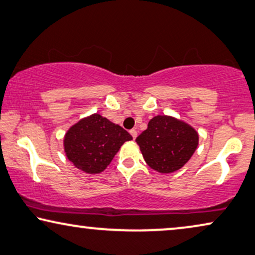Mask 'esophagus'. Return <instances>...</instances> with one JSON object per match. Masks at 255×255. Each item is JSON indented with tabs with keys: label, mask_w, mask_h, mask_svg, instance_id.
Wrapping results in <instances>:
<instances>
[{
	"label": "esophagus",
	"mask_w": 255,
	"mask_h": 255,
	"mask_svg": "<svg viewBox=\"0 0 255 255\" xmlns=\"http://www.w3.org/2000/svg\"><path fill=\"white\" fill-rule=\"evenodd\" d=\"M130 134L132 135V138H133V139L136 138V131L135 130H131L130 131Z\"/></svg>",
	"instance_id": "34e87169"
}]
</instances>
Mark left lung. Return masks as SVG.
Masks as SVG:
<instances>
[{"instance_id":"left-lung-1","label":"left lung","mask_w":255,"mask_h":255,"mask_svg":"<svg viewBox=\"0 0 255 255\" xmlns=\"http://www.w3.org/2000/svg\"><path fill=\"white\" fill-rule=\"evenodd\" d=\"M146 163L161 173L179 170L197 149L198 132L185 122L175 117L157 115L136 136Z\"/></svg>"}]
</instances>
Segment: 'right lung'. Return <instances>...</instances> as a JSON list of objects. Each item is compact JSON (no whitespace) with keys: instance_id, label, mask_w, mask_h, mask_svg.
<instances>
[{"instance_id":"right-lung-1","label":"right lung","mask_w":255,"mask_h":255,"mask_svg":"<svg viewBox=\"0 0 255 255\" xmlns=\"http://www.w3.org/2000/svg\"><path fill=\"white\" fill-rule=\"evenodd\" d=\"M131 139V134L119 124L93 114L69 128L63 141L64 152L76 168L87 173H100L121 146Z\"/></svg>"}]
</instances>
